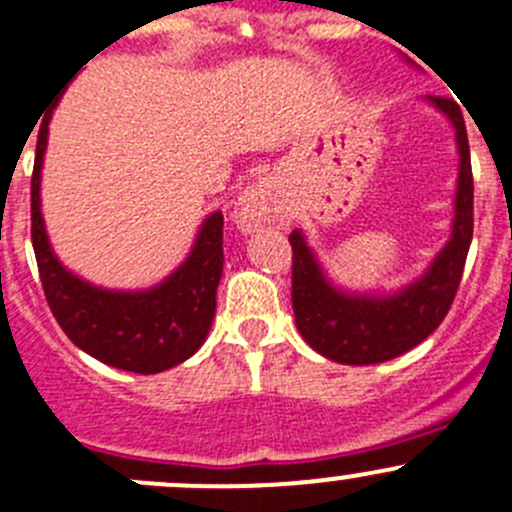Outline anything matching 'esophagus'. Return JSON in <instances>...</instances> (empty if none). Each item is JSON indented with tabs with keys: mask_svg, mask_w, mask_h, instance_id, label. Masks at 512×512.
I'll return each instance as SVG.
<instances>
[{
	"mask_svg": "<svg viewBox=\"0 0 512 512\" xmlns=\"http://www.w3.org/2000/svg\"><path fill=\"white\" fill-rule=\"evenodd\" d=\"M235 220L242 232H252L262 225L280 227L290 217H287L285 202H282L277 187L270 180H260L240 195L235 205Z\"/></svg>",
	"mask_w": 512,
	"mask_h": 512,
	"instance_id": "esophagus-1",
	"label": "esophagus"
}]
</instances>
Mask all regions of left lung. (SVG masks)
Here are the masks:
<instances>
[{
	"instance_id": "8db88e82",
	"label": "left lung",
	"mask_w": 512,
	"mask_h": 512,
	"mask_svg": "<svg viewBox=\"0 0 512 512\" xmlns=\"http://www.w3.org/2000/svg\"><path fill=\"white\" fill-rule=\"evenodd\" d=\"M455 127L458 190L450 240L425 275L393 295H355L332 285L300 230H292V310L307 345L342 365H375L413 350L448 315L473 240V170L460 104L428 97Z\"/></svg>"
}]
</instances>
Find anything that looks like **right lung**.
Returning <instances> with one entry per match:
<instances>
[{"instance_id": "obj_1", "label": "right lung", "mask_w": 512, "mask_h": 512, "mask_svg": "<svg viewBox=\"0 0 512 512\" xmlns=\"http://www.w3.org/2000/svg\"><path fill=\"white\" fill-rule=\"evenodd\" d=\"M52 109L42 119L32 172V245L49 310L64 335L104 365L140 375L170 370L200 350L212 327L225 262L222 212H212L202 222L187 260L150 290H102L72 275L52 252L39 210V180Z\"/></svg>"}]
</instances>
